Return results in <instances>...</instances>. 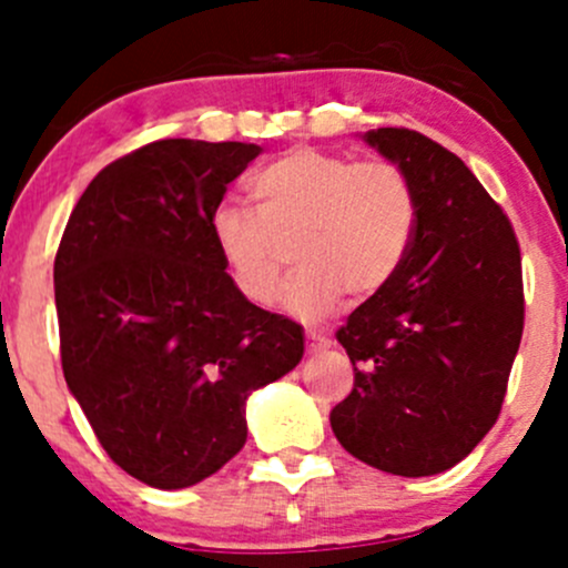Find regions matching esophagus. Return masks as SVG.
I'll list each match as a JSON object with an SVG mask.
<instances>
[{
    "instance_id": "esophagus-1",
    "label": "esophagus",
    "mask_w": 568,
    "mask_h": 568,
    "mask_svg": "<svg viewBox=\"0 0 568 568\" xmlns=\"http://www.w3.org/2000/svg\"><path fill=\"white\" fill-rule=\"evenodd\" d=\"M307 352H321V348L332 346V337L321 329H307Z\"/></svg>"
}]
</instances>
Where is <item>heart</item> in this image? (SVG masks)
Instances as JSON below:
<instances>
[{
    "mask_svg": "<svg viewBox=\"0 0 568 568\" xmlns=\"http://www.w3.org/2000/svg\"><path fill=\"white\" fill-rule=\"evenodd\" d=\"M255 211L225 200L211 214V239L239 294L272 305L294 242L302 263L283 305L321 318L343 294L365 300L404 266L417 227V194L393 162H354L318 148H294L250 181Z\"/></svg>",
    "mask_w": 568,
    "mask_h": 568,
    "instance_id": "heart-1",
    "label": "heart"
}]
</instances>
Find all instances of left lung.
Masks as SVG:
<instances>
[{
    "instance_id": "1",
    "label": "left lung",
    "mask_w": 568,
    "mask_h": 568,
    "mask_svg": "<svg viewBox=\"0 0 568 568\" xmlns=\"http://www.w3.org/2000/svg\"><path fill=\"white\" fill-rule=\"evenodd\" d=\"M417 194L398 274L335 332L354 390L337 443L406 478L459 464L500 417L525 329L523 255L506 211L456 153L412 129L368 131Z\"/></svg>"
}]
</instances>
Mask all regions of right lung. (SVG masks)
<instances>
[{
	"label": "right lung",
	"instance_id": "obj_1",
	"mask_svg": "<svg viewBox=\"0 0 568 568\" xmlns=\"http://www.w3.org/2000/svg\"><path fill=\"white\" fill-rule=\"evenodd\" d=\"M247 142L156 140L90 181L54 257L68 387L106 456L183 489L247 443V395L296 368L302 326L244 300L211 239Z\"/></svg>",
	"mask_w": 568,
	"mask_h": 568
}]
</instances>
